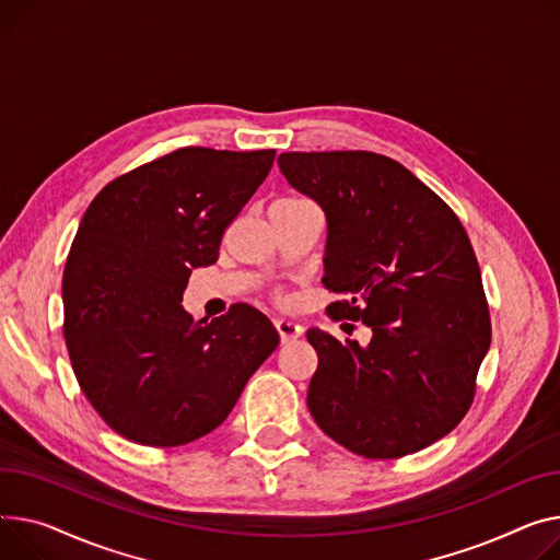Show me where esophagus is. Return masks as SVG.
Wrapping results in <instances>:
<instances>
[{
  "label": "esophagus",
  "mask_w": 560,
  "mask_h": 560,
  "mask_svg": "<svg viewBox=\"0 0 560 560\" xmlns=\"http://www.w3.org/2000/svg\"><path fill=\"white\" fill-rule=\"evenodd\" d=\"M275 326H277V330H279V338H281V342H283V345H285V342L296 340V338H300V335L304 332V328H302V324H300V322L285 319V317L275 319Z\"/></svg>",
  "instance_id": "34e87169"
}]
</instances>
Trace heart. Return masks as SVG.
<instances>
[{
	"mask_svg": "<svg viewBox=\"0 0 560 560\" xmlns=\"http://www.w3.org/2000/svg\"><path fill=\"white\" fill-rule=\"evenodd\" d=\"M300 205H308L306 200H300V198H281L277 202H272V207H279V209H288V207H300Z\"/></svg>",
	"mask_w": 560,
	"mask_h": 560,
	"instance_id": "b5f03b06",
	"label": "heart"
}]
</instances>
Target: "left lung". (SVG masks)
<instances>
[{
    "label": "left lung",
    "instance_id": "left-lung-1",
    "mask_svg": "<svg viewBox=\"0 0 560 560\" xmlns=\"http://www.w3.org/2000/svg\"><path fill=\"white\" fill-rule=\"evenodd\" d=\"M296 191L326 215L324 285L332 319H362L371 340L308 328L315 423L351 453L396 459L457 428L491 347V317L455 211L402 164L366 151L283 153Z\"/></svg>",
    "mask_w": 560,
    "mask_h": 560
}]
</instances>
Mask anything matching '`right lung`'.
<instances>
[{"instance_id": "add662e5", "label": "right lung", "mask_w": 560, "mask_h": 560, "mask_svg": "<svg viewBox=\"0 0 560 560\" xmlns=\"http://www.w3.org/2000/svg\"><path fill=\"white\" fill-rule=\"evenodd\" d=\"M275 155L179 148L88 207L65 264L62 330L83 394L121 436L173 448L209 434L277 349V328L247 304L211 322L182 308L191 270L215 264Z\"/></svg>"}]
</instances>
